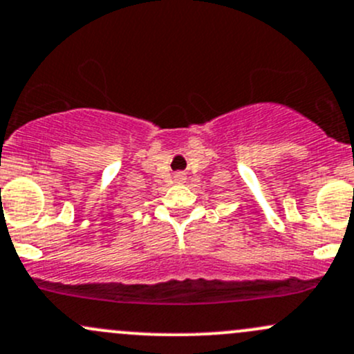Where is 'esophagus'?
Segmentation results:
<instances>
[{"label": "esophagus", "mask_w": 354, "mask_h": 354, "mask_svg": "<svg viewBox=\"0 0 354 354\" xmlns=\"http://www.w3.org/2000/svg\"><path fill=\"white\" fill-rule=\"evenodd\" d=\"M185 180H187L185 173H174V181H176V183H183Z\"/></svg>", "instance_id": "1"}]
</instances>
